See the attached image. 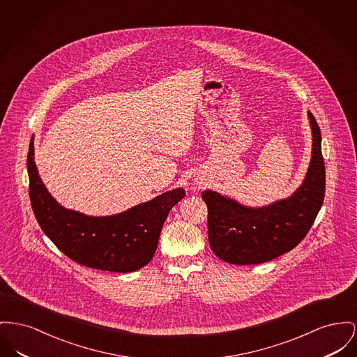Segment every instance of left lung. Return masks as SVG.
Returning a JSON list of instances; mask_svg holds the SVG:
<instances>
[{
  "label": "left lung",
  "instance_id": "1",
  "mask_svg": "<svg viewBox=\"0 0 357 357\" xmlns=\"http://www.w3.org/2000/svg\"><path fill=\"white\" fill-rule=\"evenodd\" d=\"M312 133V159L303 183L291 197L261 208L244 206L229 197L206 190L208 231L211 251L221 260L250 266L270 261L291 251L310 231L325 197V163L321 130L307 112Z\"/></svg>",
  "mask_w": 357,
  "mask_h": 357
}]
</instances>
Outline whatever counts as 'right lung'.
Here are the masks:
<instances>
[{
  "instance_id": "right-lung-1",
  "label": "right lung",
  "mask_w": 357,
  "mask_h": 357,
  "mask_svg": "<svg viewBox=\"0 0 357 357\" xmlns=\"http://www.w3.org/2000/svg\"><path fill=\"white\" fill-rule=\"evenodd\" d=\"M31 139L26 167L29 198L45 236L71 260L102 271L132 273L147 266L158 248L163 224L185 190L174 189L130 209L91 217L61 206L45 189L33 159Z\"/></svg>"
}]
</instances>
